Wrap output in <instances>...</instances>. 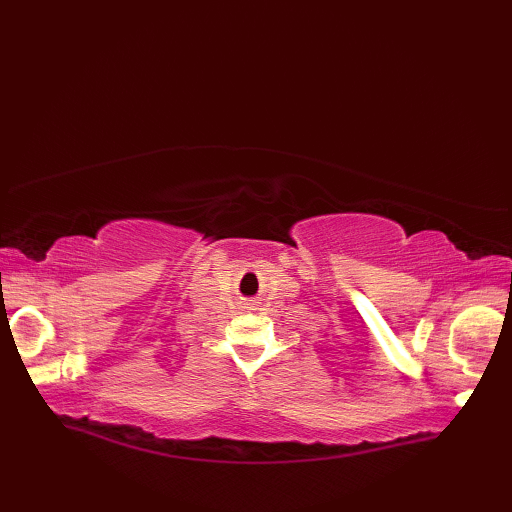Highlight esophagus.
Listing matches in <instances>:
<instances>
[{
    "label": "esophagus",
    "mask_w": 512,
    "mask_h": 512,
    "mask_svg": "<svg viewBox=\"0 0 512 512\" xmlns=\"http://www.w3.org/2000/svg\"><path fill=\"white\" fill-rule=\"evenodd\" d=\"M242 308H244V310H255V301H253V299H246V301L242 303Z\"/></svg>",
    "instance_id": "34e87169"
}]
</instances>
